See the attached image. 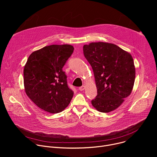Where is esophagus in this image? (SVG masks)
Masks as SVG:
<instances>
[{
    "label": "esophagus",
    "instance_id": "esophagus-1",
    "mask_svg": "<svg viewBox=\"0 0 157 157\" xmlns=\"http://www.w3.org/2000/svg\"><path fill=\"white\" fill-rule=\"evenodd\" d=\"M84 89H85V86H84V85H82V86H81V87H79V90L81 91H82L84 90Z\"/></svg>",
    "mask_w": 157,
    "mask_h": 157
}]
</instances>
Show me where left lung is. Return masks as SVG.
Returning <instances> with one entry per match:
<instances>
[{
	"label": "left lung",
	"mask_w": 157,
	"mask_h": 157,
	"mask_svg": "<svg viewBox=\"0 0 157 157\" xmlns=\"http://www.w3.org/2000/svg\"><path fill=\"white\" fill-rule=\"evenodd\" d=\"M83 53L92 66L98 95L91 101L101 113L118 108L132 93L136 68L132 55L113 43L93 42L84 44Z\"/></svg>",
	"instance_id": "obj_1"
}]
</instances>
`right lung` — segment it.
I'll return each instance as SVG.
<instances>
[{
    "mask_svg": "<svg viewBox=\"0 0 157 157\" xmlns=\"http://www.w3.org/2000/svg\"><path fill=\"white\" fill-rule=\"evenodd\" d=\"M73 51L70 44H52L29 56L24 70L25 91L41 109L59 113L70 103L74 93L63 67Z\"/></svg>",
    "mask_w": 157,
    "mask_h": 157,
    "instance_id": "1",
    "label": "right lung"
}]
</instances>
